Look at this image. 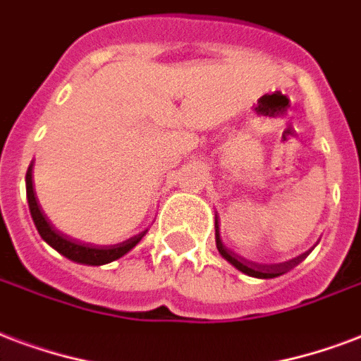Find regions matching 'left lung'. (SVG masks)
<instances>
[{"label":"left lung","mask_w":361,"mask_h":361,"mask_svg":"<svg viewBox=\"0 0 361 361\" xmlns=\"http://www.w3.org/2000/svg\"><path fill=\"white\" fill-rule=\"evenodd\" d=\"M216 249H219V253H221L222 257L230 262V264H234L238 270H242L243 274L253 276V278H264V280H268V278H278V276H281V274H286L287 270H291L293 267H297V264H299V262L306 257L305 253V255H300V257H297V259H293V261L281 262V264H257V262L245 261V259H242V257H238L235 253H232L230 249L224 247L221 242V238H219V234H216Z\"/></svg>","instance_id":"1"}]
</instances>
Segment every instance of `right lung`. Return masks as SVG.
Instances as JSON below:
<instances>
[{
	"mask_svg": "<svg viewBox=\"0 0 361 361\" xmlns=\"http://www.w3.org/2000/svg\"><path fill=\"white\" fill-rule=\"evenodd\" d=\"M26 196H28V205H30V215L34 219V224H36L37 232L42 235L43 240L51 245L53 249H56L59 253L64 255L66 259L74 262H80V264H91V267H100V264H108V262L116 261L119 257H123L127 251H131L137 243L142 240L145 232L139 235H135L127 242L119 243V245H112V247H97V245H89V243L75 242L72 238L61 234L59 230H55L47 222V219L43 216L42 209L36 202V196H34V186H32V165L28 167V173H26Z\"/></svg>",
	"mask_w": 361,
	"mask_h": 361,
	"instance_id": "1",
	"label": "right lung"
}]
</instances>
